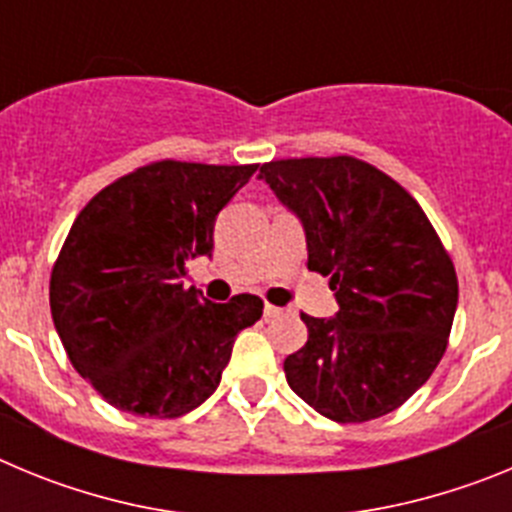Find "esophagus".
<instances>
[{"label": "esophagus", "mask_w": 512, "mask_h": 512, "mask_svg": "<svg viewBox=\"0 0 512 512\" xmlns=\"http://www.w3.org/2000/svg\"><path fill=\"white\" fill-rule=\"evenodd\" d=\"M282 307H277V305H269V302H266V307H264V318L266 320H271V318H279V315H282Z\"/></svg>", "instance_id": "obj_1"}]
</instances>
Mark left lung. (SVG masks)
Returning a JSON list of instances; mask_svg holds the SVG:
<instances>
[{
	"label": "left lung",
	"mask_w": 512,
	"mask_h": 512,
	"mask_svg": "<svg viewBox=\"0 0 512 512\" xmlns=\"http://www.w3.org/2000/svg\"><path fill=\"white\" fill-rule=\"evenodd\" d=\"M259 176L300 215L307 269L341 305L333 320L302 312L307 343L284 359L289 387L336 423L392 413L449 346L459 302L449 251L413 194L361 158H279Z\"/></svg>",
	"instance_id": "8db88e82"
}]
</instances>
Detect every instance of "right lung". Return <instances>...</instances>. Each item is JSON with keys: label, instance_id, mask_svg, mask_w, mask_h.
I'll return each mask as SVG.
<instances>
[{"label": "right lung", "instance_id": "add662e5", "mask_svg": "<svg viewBox=\"0 0 512 512\" xmlns=\"http://www.w3.org/2000/svg\"><path fill=\"white\" fill-rule=\"evenodd\" d=\"M256 169L151 161L76 215L51 271V315L74 369L112 408L158 420L200 408L235 336L261 318V297L217 305L182 284Z\"/></svg>", "mask_w": 512, "mask_h": 512}]
</instances>
